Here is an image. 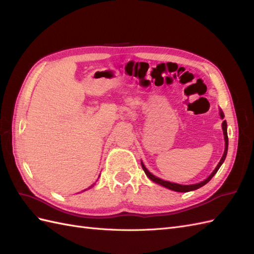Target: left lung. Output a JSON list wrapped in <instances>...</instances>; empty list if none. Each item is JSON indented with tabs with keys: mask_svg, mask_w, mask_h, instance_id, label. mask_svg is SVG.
Here are the masks:
<instances>
[{
	"mask_svg": "<svg viewBox=\"0 0 254 254\" xmlns=\"http://www.w3.org/2000/svg\"><path fill=\"white\" fill-rule=\"evenodd\" d=\"M219 113H220V118L224 119V118H225L224 112H222V111L220 110ZM221 126H222V131H224V137H225V151H224V155H222V157H221V159H220V161H219V163L217 164L216 167H215V170L212 172V174H211L209 177H207V178H206L205 180H203V181H201V182H199V183H196V184H190V186H182V184H177V183H173V182H170V181H165V180H162V179L158 178V177H156V176H153L151 173H149L147 168H146L145 165L143 164V162H141L142 168H143V171L145 172L146 176H147L148 178H149L150 180H152L153 182H156V183L160 184V186H162V187H164V188H167V189H170V190H175V191H180V193H187V191L195 190H197V189H199V188L203 187L204 184H206L207 182H209V181L213 178V176L217 173V171L219 170V167L221 166L222 163H224V161H225V159H226V157H227L228 144H229L228 133H227V122H226V121L222 122V125H221Z\"/></svg>",
	"mask_w": 254,
	"mask_h": 254,
	"instance_id": "obj_1",
	"label": "left lung"
}]
</instances>
